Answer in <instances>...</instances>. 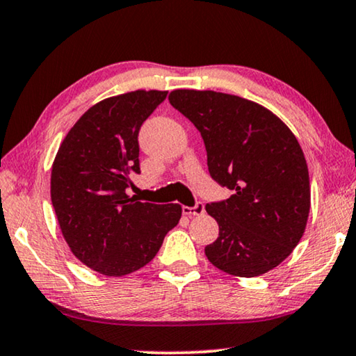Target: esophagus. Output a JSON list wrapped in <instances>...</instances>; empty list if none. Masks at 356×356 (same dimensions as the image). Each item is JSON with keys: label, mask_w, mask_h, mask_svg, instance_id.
<instances>
[{"label": "esophagus", "mask_w": 356, "mask_h": 356, "mask_svg": "<svg viewBox=\"0 0 356 356\" xmlns=\"http://www.w3.org/2000/svg\"><path fill=\"white\" fill-rule=\"evenodd\" d=\"M182 212H184V216H187L190 218L196 217V216H202V213H204V204H202V202H196V206H193V207L184 206Z\"/></svg>", "instance_id": "esophagus-1"}]
</instances>
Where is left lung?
<instances>
[{
    "label": "left lung",
    "instance_id": "1",
    "mask_svg": "<svg viewBox=\"0 0 356 356\" xmlns=\"http://www.w3.org/2000/svg\"><path fill=\"white\" fill-rule=\"evenodd\" d=\"M169 103L198 128L213 180L233 190L206 211L218 238L209 261L236 277H257L301 241L310 209L307 163L291 129L266 107L213 90H172Z\"/></svg>",
    "mask_w": 356,
    "mask_h": 356
}]
</instances>
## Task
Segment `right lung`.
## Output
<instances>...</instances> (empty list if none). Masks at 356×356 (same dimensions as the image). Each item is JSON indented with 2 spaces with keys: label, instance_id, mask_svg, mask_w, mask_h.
Wrapping results in <instances>:
<instances>
[{
  "label": "right lung",
  "instance_id": "obj_1",
  "mask_svg": "<svg viewBox=\"0 0 356 356\" xmlns=\"http://www.w3.org/2000/svg\"><path fill=\"white\" fill-rule=\"evenodd\" d=\"M168 92L136 90L99 101L74 123L52 165L50 198L77 259L109 277L144 268L182 217L179 204L129 196L139 174V128Z\"/></svg>",
  "mask_w": 356,
  "mask_h": 356
}]
</instances>
